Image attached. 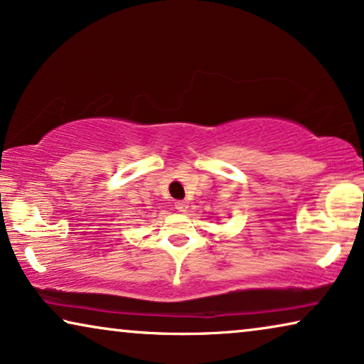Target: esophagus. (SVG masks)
Wrapping results in <instances>:
<instances>
[{
  "label": "esophagus",
  "instance_id": "34e87169",
  "mask_svg": "<svg viewBox=\"0 0 364 364\" xmlns=\"http://www.w3.org/2000/svg\"><path fill=\"white\" fill-rule=\"evenodd\" d=\"M176 208H177V212H186L187 208H188V203L186 200H177L176 202Z\"/></svg>",
  "mask_w": 364,
  "mask_h": 364
}]
</instances>
